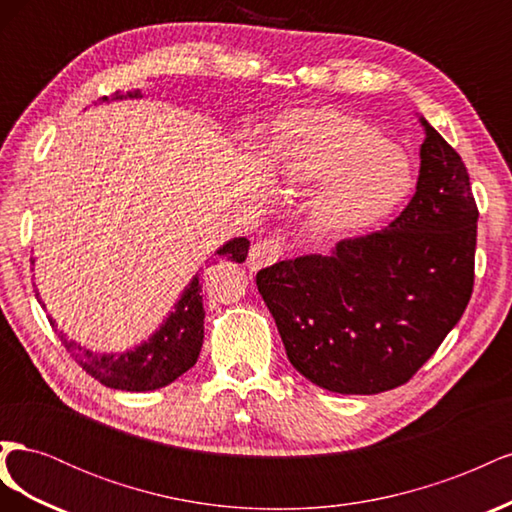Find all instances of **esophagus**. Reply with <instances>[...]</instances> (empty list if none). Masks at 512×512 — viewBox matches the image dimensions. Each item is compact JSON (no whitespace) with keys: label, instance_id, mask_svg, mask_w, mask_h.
<instances>
[{"label":"esophagus","instance_id":"1","mask_svg":"<svg viewBox=\"0 0 512 512\" xmlns=\"http://www.w3.org/2000/svg\"><path fill=\"white\" fill-rule=\"evenodd\" d=\"M282 254H284V243H280L277 239L260 241L252 245L250 254H247V267H250V271H260L262 267L273 265V262Z\"/></svg>","mask_w":512,"mask_h":512}]
</instances>
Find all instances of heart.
Wrapping results in <instances>:
<instances>
[{"label":"heart","mask_w":512,"mask_h":512,"mask_svg":"<svg viewBox=\"0 0 512 512\" xmlns=\"http://www.w3.org/2000/svg\"><path fill=\"white\" fill-rule=\"evenodd\" d=\"M273 188L307 198L309 228L342 239L376 226L410 190V164L378 130L337 111L286 117L275 132L269 160Z\"/></svg>","instance_id":"heart-1"}]
</instances>
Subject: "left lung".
I'll return each instance as SVG.
<instances>
[{
	"instance_id": "obj_1",
	"label": "left lung",
	"mask_w": 512,
	"mask_h": 512,
	"mask_svg": "<svg viewBox=\"0 0 512 512\" xmlns=\"http://www.w3.org/2000/svg\"><path fill=\"white\" fill-rule=\"evenodd\" d=\"M416 192L389 226L256 275L292 367L320 389L376 395L408 382L466 309L478 209L459 153L423 115Z\"/></svg>"
}]
</instances>
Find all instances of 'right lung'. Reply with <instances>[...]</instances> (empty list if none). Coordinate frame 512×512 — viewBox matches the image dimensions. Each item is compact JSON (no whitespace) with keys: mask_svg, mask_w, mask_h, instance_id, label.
<instances>
[{"mask_svg":"<svg viewBox=\"0 0 512 512\" xmlns=\"http://www.w3.org/2000/svg\"><path fill=\"white\" fill-rule=\"evenodd\" d=\"M143 98L141 89L115 91L111 98H100V102L136 100ZM250 250V241L245 237L228 239L215 250V256L243 262ZM36 258H32V265ZM40 301V292H36ZM42 303V301H40ZM61 344L66 346L72 359L79 363L91 378H96L108 389L145 393L156 391L162 386L175 382L181 374L194 367L205 337V307H203V284L196 273L190 284L183 288L173 309L166 314L160 327L153 331L141 344L128 348L126 352H94L81 346L76 339H70L57 327L53 316H49Z\"/></svg>","mask_w":512,"mask_h":512,"instance_id":"1","label":"right lung"}]
</instances>
